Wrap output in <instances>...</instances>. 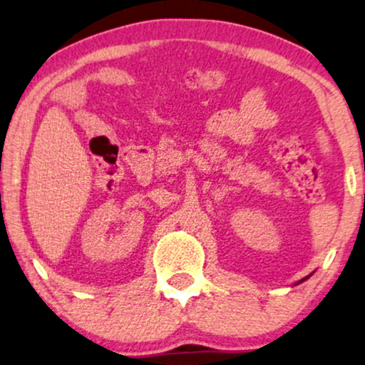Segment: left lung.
<instances>
[{"label": "left lung", "mask_w": 365, "mask_h": 365, "mask_svg": "<svg viewBox=\"0 0 365 365\" xmlns=\"http://www.w3.org/2000/svg\"><path fill=\"white\" fill-rule=\"evenodd\" d=\"M305 279H307V278H303V279H302V281H305ZM302 281H299V283H302Z\"/></svg>", "instance_id": "obj_1"}]
</instances>
